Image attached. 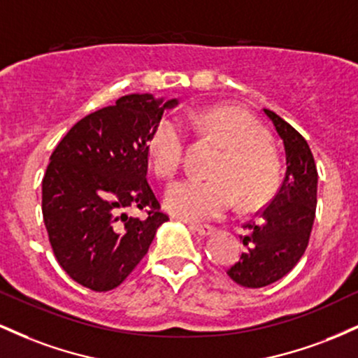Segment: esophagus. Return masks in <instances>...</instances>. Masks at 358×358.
I'll use <instances>...</instances> for the list:
<instances>
[{
  "label": "esophagus",
  "instance_id": "1",
  "mask_svg": "<svg viewBox=\"0 0 358 358\" xmlns=\"http://www.w3.org/2000/svg\"><path fill=\"white\" fill-rule=\"evenodd\" d=\"M190 229L193 232H196L199 236H202V237L212 236V234H215V231H217V229L212 227V225H190Z\"/></svg>",
  "mask_w": 358,
  "mask_h": 358
}]
</instances>
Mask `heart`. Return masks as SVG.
I'll use <instances>...</instances> for the list:
<instances>
[{"label": "heart", "instance_id": "b5f03b06", "mask_svg": "<svg viewBox=\"0 0 358 358\" xmlns=\"http://www.w3.org/2000/svg\"><path fill=\"white\" fill-rule=\"evenodd\" d=\"M185 124L212 138L224 148L212 170L210 182L182 180L165 195L168 212L190 222L225 215L239 199L242 208L264 203L278 187L279 163L264 141V133L244 113L231 106L185 114ZM187 131L182 121L166 116L155 126L148 141L156 175L171 178L183 162Z\"/></svg>", "mask_w": 358, "mask_h": 358}]
</instances>
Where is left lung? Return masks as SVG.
<instances>
[{"mask_svg":"<svg viewBox=\"0 0 358 358\" xmlns=\"http://www.w3.org/2000/svg\"><path fill=\"white\" fill-rule=\"evenodd\" d=\"M264 113L285 143L286 173L273 200L244 224L245 252L227 269L229 278L244 287L273 285L296 266L310 242L316 212L318 171L306 139L276 113Z\"/></svg>","mask_w":358,"mask_h":358,"instance_id":"obj_1","label":"left lung"}]
</instances>
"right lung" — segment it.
<instances>
[{"mask_svg":"<svg viewBox=\"0 0 358 358\" xmlns=\"http://www.w3.org/2000/svg\"><path fill=\"white\" fill-rule=\"evenodd\" d=\"M129 94L82 117L62 138L42 182V212L57 262L73 281L104 293L133 273L168 220L148 182V141L166 108ZM136 206L145 220L129 217Z\"/></svg>","mask_w":358,"mask_h":358,"instance_id":"obj_1","label":"right lung"}]
</instances>
